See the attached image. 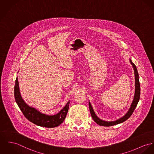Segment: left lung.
<instances>
[{
  "mask_svg": "<svg viewBox=\"0 0 154 154\" xmlns=\"http://www.w3.org/2000/svg\"><path fill=\"white\" fill-rule=\"evenodd\" d=\"M130 61L131 65L132 66V67L134 68V74H135V94H134L133 101L131 105L130 108L129 110L128 111V112L122 117L119 119H117L116 121H104V120H102V119H99L96 116V114H95L93 108V106L90 104V103L89 102V108H90L91 117L94 119L95 122L99 125L104 126V127H109V126L119 124L125 121L127 119H128L131 116L132 114L134 109H135L136 106L138 104V103L140 100V81H139V74H138V70H137V69L135 65L132 63L131 60L130 59Z\"/></svg>",
  "mask_w": 154,
  "mask_h": 154,
  "instance_id": "8db88e82",
  "label": "left lung"
}]
</instances>
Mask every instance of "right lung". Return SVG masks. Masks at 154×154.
<instances>
[{"label": "right lung", "instance_id": "1", "mask_svg": "<svg viewBox=\"0 0 154 154\" xmlns=\"http://www.w3.org/2000/svg\"><path fill=\"white\" fill-rule=\"evenodd\" d=\"M14 98L17 104L26 119L38 126L46 128L58 127L64 121L67 116L70 104L69 101L65 106L55 115L49 116L40 112L24 102L20 93L17 77L16 79L14 85Z\"/></svg>", "mask_w": 154, "mask_h": 154}]
</instances>
